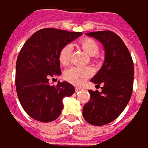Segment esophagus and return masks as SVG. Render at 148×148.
<instances>
[{"label": "esophagus", "instance_id": "34e87169", "mask_svg": "<svg viewBox=\"0 0 148 148\" xmlns=\"http://www.w3.org/2000/svg\"><path fill=\"white\" fill-rule=\"evenodd\" d=\"M75 90H76V91L77 92V91H80V90H82L83 89H82V88H80V87H76V88H75Z\"/></svg>", "mask_w": 148, "mask_h": 148}]
</instances>
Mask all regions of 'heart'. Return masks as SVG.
<instances>
[{
    "mask_svg": "<svg viewBox=\"0 0 148 148\" xmlns=\"http://www.w3.org/2000/svg\"><path fill=\"white\" fill-rule=\"evenodd\" d=\"M79 46L90 56H96L99 53L100 46L98 43L90 38H84L79 41ZM71 55V46L65 45L58 52V61L60 64L66 66L70 63ZM93 75V70L90 67H71L64 72L65 81L75 84L81 85Z\"/></svg>",
    "mask_w": 148,
    "mask_h": 148,
    "instance_id": "heart-1",
    "label": "heart"
}]
</instances>
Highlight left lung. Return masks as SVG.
<instances>
[{
    "label": "left lung",
    "instance_id": "obj_1",
    "mask_svg": "<svg viewBox=\"0 0 148 148\" xmlns=\"http://www.w3.org/2000/svg\"><path fill=\"white\" fill-rule=\"evenodd\" d=\"M99 40L105 50V60L98 73L91 79L102 91L89 90L90 101L83 108L87 122L103 126L114 121L126 108L133 92L134 68L131 54L116 34L98 31L86 34Z\"/></svg>",
    "mask_w": 148,
    "mask_h": 148
}]
</instances>
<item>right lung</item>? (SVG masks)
Wrapping results in <instances>:
<instances>
[{
	"label": "right lung",
	"mask_w": 148,
	"mask_h": 148,
	"mask_svg": "<svg viewBox=\"0 0 148 148\" xmlns=\"http://www.w3.org/2000/svg\"><path fill=\"white\" fill-rule=\"evenodd\" d=\"M83 33L44 28L34 33L22 46L16 61L15 86L20 103L32 118L42 122L56 120L64 108L63 98L75 88L68 82L49 84V77L61 74L60 49Z\"/></svg>",
	"instance_id": "1"
}]
</instances>
